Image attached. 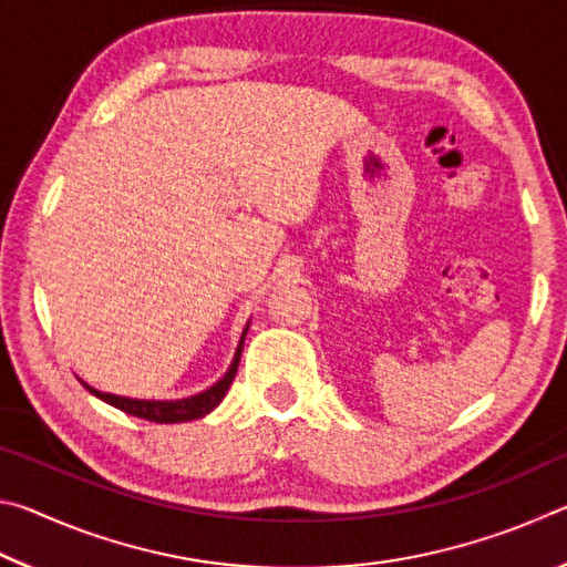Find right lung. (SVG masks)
Returning a JSON list of instances; mask_svg holds the SVG:
<instances>
[{"mask_svg": "<svg viewBox=\"0 0 567 567\" xmlns=\"http://www.w3.org/2000/svg\"><path fill=\"white\" fill-rule=\"evenodd\" d=\"M249 328V324H247ZM247 328L243 332V338H239V344H237V352H235V360L233 364H229V370L225 372L223 380H217L213 388L199 392V395H192V398H185V400H132V398H120V395H110V392H100L90 388L87 382H82L84 388H87L94 398H100L104 402H110V405H114L122 412H127V415H134V417H142V420H150V422H187V420H197L207 415L209 410H215L219 402H223L225 392L229 390V385H233L235 380V372H237V364H239V354H243V344H245V334H247Z\"/></svg>", "mask_w": 567, "mask_h": 567, "instance_id": "obj_1", "label": "right lung"}]
</instances>
